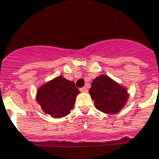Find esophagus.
<instances>
[{
    "label": "esophagus",
    "instance_id": "1",
    "mask_svg": "<svg viewBox=\"0 0 159 159\" xmlns=\"http://www.w3.org/2000/svg\"><path fill=\"white\" fill-rule=\"evenodd\" d=\"M80 91H82V92H87V91H88V90H87V88H86V86H84V87H82V88L80 89Z\"/></svg>",
    "mask_w": 159,
    "mask_h": 159
}]
</instances>
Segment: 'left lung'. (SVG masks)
<instances>
[{"label":"left lung","mask_w":159,"mask_h":159,"mask_svg":"<svg viewBox=\"0 0 159 159\" xmlns=\"http://www.w3.org/2000/svg\"><path fill=\"white\" fill-rule=\"evenodd\" d=\"M89 93L95 101V108L109 114L118 113L129 95L124 87L106 75H100L93 80Z\"/></svg>","instance_id":"8db88e82"}]
</instances>
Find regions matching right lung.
Returning <instances> with one entry per match:
<instances>
[{"mask_svg":"<svg viewBox=\"0 0 159 159\" xmlns=\"http://www.w3.org/2000/svg\"><path fill=\"white\" fill-rule=\"evenodd\" d=\"M79 93L74 82L59 76L38 89L37 100L45 113L59 118L70 113Z\"/></svg>","mask_w":159,"mask_h":159,"instance_id":"add662e5","label":"right lung"}]
</instances>
